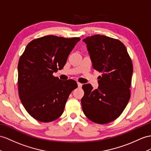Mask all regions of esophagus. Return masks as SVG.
I'll return each instance as SVG.
<instances>
[{"instance_id": "1", "label": "esophagus", "mask_w": 151, "mask_h": 151, "mask_svg": "<svg viewBox=\"0 0 151 151\" xmlns=\"http://www.w3.org/2000/svg\"><path fill=\"white\" fill-rule=\"evenodd\" d=\"M77 83H78V87H82V83H80V82H77Z\"/></svg>"}]
</instances>
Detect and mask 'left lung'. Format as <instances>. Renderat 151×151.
Wrapping results in <instances>:
<instances>
[{
    "label": "left lung",
    "mask_w": 151,
    "mask_h": 151,
    "mask_svg": "<svg viewBox=\"0 0 151 151\" xmlns=\"http://www.w3.org/2000/svg\"><path fill=\"white\" fill-rule=\"evenodd\" d=\"M83 41L87 45L92 68L102 74L98 78L97 89L94 90L90 83L83 85L82 109L91 121L108 124L121 115L129 102L132 61L124 45L116 39L96 34Z\"/></svg>",
    "instance_id": "left-lung-1"
}]
</instances>
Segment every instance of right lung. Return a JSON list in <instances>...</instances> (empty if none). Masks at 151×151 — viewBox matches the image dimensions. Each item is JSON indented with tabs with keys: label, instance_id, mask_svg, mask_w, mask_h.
<instances>
[{
	"label": "right lung",
	"instance_id": "add662e5",
	"mask_svg": "<svg viewBox=\"0 0 151 151\" xmlns=\"http://www.w3.org/2000/svg\"><path fill=\"white\" fill-rule=\"evenodd\" d=\"M80 37L49 35L27 45L18 64L19 97L30 116L42 122L57 119L63 114L76 81L60 80L53 73L62 69Z\"/></svg>",
	"mask_w": 151,
	"mask_h": 151
}]
</instances>
